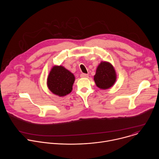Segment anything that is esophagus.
Wrapping results in <instances>:
<instances>
[{
	"instance_id": "34e87169",
	"label": "esophagus",
	"mask_w": 159,
	"mask_h": 159,
	"mask_svg": "<svg viewBox=\"0 0 159 159\" xmlns=\"http://www.w3.org/2000/svg\"><path fill=\"white\" fill-rule=\"evenodd\" d=\"M80 77L82 78H87L89 77V75L86 74H80Z\"/></svg>"
}]
</instances>
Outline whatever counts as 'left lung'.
<instances>
[{
	"label": "left lung",
	"instance_id": "8db88e82",
	"mask_svg": "<svg viewBox=\"0 0 159 159\" xmlns=\"http://www.w3.org/2000/svg\"><path fill=\"white\" fill-rule=\"evenodd\" d=\"M94 77L96 85L102 89H107L112 86L116 79L114 68L111 63L106 61H102L99 65Z\"/></svg>",
	"mask_w": 159,
	"mask_h": 159
}]
</instances>
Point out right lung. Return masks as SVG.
I'll list each match as a JSON object with an SVG mask.
<instances>
[{
  "label": "right lung",
  "instance_id": "right-lung-1",
  "mask_svg": "<svg viewBox=\"0 0 159 159\" xmlns=\"http://www.w3.org/2000/svg\"><path fill=\"white\" fill-rule=\"evenodd\" d=\"M75 77L62 66H55L50 71L47 84L51 91L59 96H64L71 93Z\"/></svg>",
  "mask_w": 159,
  "mask_h": 159
}]
</instances>
